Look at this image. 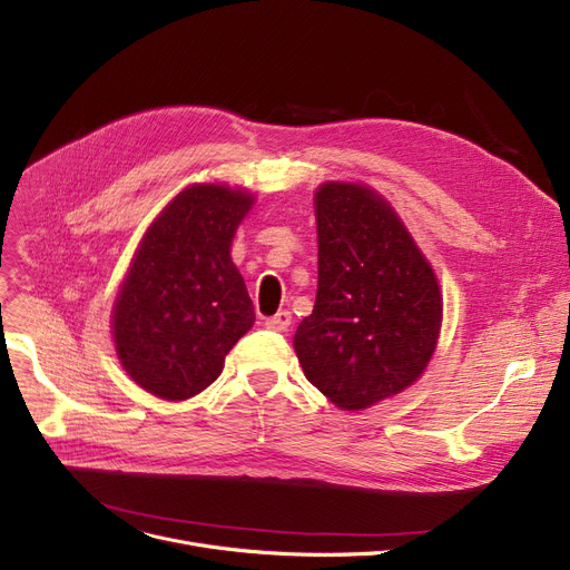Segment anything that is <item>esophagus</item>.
Here are the masks:
<instances>
[{
    "label": "esophagus",
    "mask_w": 570,
    "mask_h": 570,
    "mask_svg": "<svg viewBox=\"0 0 570 570\" xmlns=\"http://www.w3.org/2000/svg\"><path fill=\"white\" fill-rule=\"evenodd\" d=\"M265 326H267L269 331H288V326H291V312L282 309V312H277L275 316L265 318Z\"/></svg>",
    "instance_id": "34e87169"
}]
</instances>
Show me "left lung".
Listing matches in <instances>:
<instances>
[{
    "mask_svg": "<svg viewBox=\"0 0 570 570\" xmlns=\"http://www.w3.org/2000/svg\"><path fill=\"white\" fill-rule=\"evenodd\" d=\"M318 286L293 346L305 377L340 410H365L414 384L442 324L431 263L399 214L363 184L314 195Z\"/></svg>",
    "mask_w": 570,
    "mask_h": 570,
    "instance_id": "obj_1",
    "label": "left lung"
}]
</instances>
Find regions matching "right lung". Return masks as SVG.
<instances>
[{
	"label": "right lung",
	"mask_w": 570,
	"mask_h": 570,
	"mask_svg": "<svg viewBox=\"0 0 570 570\" xmlns=\"http://www.w3.org/2000/svg\"><path fill=\"white\" fill-rule=\"evenodd\" d=\"M254 195L193 184L148 226L114 303L111 333L126 373L165 401H186L224 370L254 326L230 246Z\"/></svg>",
	"instance_id": "1"
}]
</instances>
